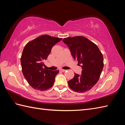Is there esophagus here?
Masks as SVG:
<instances>
[{"instance_id": "34e87169", "label": "esophagus", "mask_w": 125, "mask_h": 125, "mask_svg": "<svg viewBox=\"0 0 125 125\" xmlns=\"http://www.w3.org/2000/svg\"><path fill=\"white\" fill-rule=\"evenodd\" d=\"M61 71H62V72H65V71H67V70H64V69H61L60 70Z\"/></svg>"}]
</instances>
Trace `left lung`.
I'll return each instance as SVG.
<instances>
[{
  "label": "left lung",
  "instance_id": "8db88e82",
  "mask_svg": "<svg viewBox=\"0 0 125 125\" xmlns=\"http://www.w3.org/2000/svg\"><path fill=\"white\" fill-rule=\"evenodd\" d=\"M62 41L82 68L81 75L75 73L74 77L68 81L69 86L77 92L89 91L97 83L102 72V53L96 44L83 36L68 37Z\"/></svg>",
  "mask_w": 125,
  "mask_h": 125
}]
</instances>
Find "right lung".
I'll return each mask as SVG.
<instances>
[{"instance_id":"1","label":"right lung","mask_w":125,"mask_h":125,"mask_svg":"<svg viewBox=\"0 0 125 125\" xmlns=\"http://www.w3.org/2000/svg\"><path fill=\"white\" fill-rule=\"evenodd\" d=\"M62 39L43 35L26 44L21 57L22 71L28 84L35 90L44 91L54 83L58 70H49L43 68L52 47Z\"/></svg>"}]
</instances>
